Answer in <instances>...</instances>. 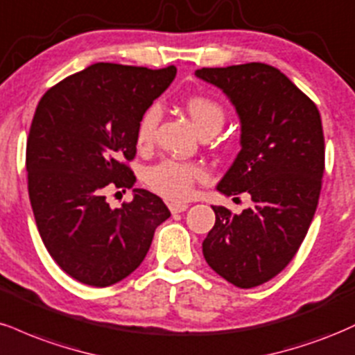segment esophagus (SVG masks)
I'll return each mask as SVG.
<instances>
[{
	"instance_id": "1",
	"label": "esophagus",
	"mask_w": 355,
	"mask_h": 355,
	"mask_svg": "<svg viewBox=\"0 0 355 355\" xmlns=\"http://www.w3.org/2000/svg\"><path fill=\"white\" fill-rule=\"evenodd\" d=\"M187 204L184 202H171L169 204V211L173 212V214H178V212H184L187 209Z\"/></svg>"
}]
</instances>
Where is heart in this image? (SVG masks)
<instances>
[{
    "label": "heart",
    "instance_id": "1",
    "mask_svg": "<svg viewBox=\"0 0 355 355\" xmlns=\"http://www.w3.org/2000/svg\"><path fill=\"white\" fill-rule=\"evenodd\" d=\"M186 110L193 118L199 131L207 128H220L224 123L223 106L206 96H193L186 101ZM161 119L159 104H153L141 116L136 129V146L149 149L156 137V129ZM207 178L206 169L196 162L179 159H162L144 171L143 181L153 193L162 196L169 201H184L194 191L196 182Z\"/></svg>",
    "mask_w": 355,
    "mask_h": 355
}]
</instances>
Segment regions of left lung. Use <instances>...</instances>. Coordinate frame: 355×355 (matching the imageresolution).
<instances>
[{"label":"left lung","mask_w":355,"mask_h":355,"mask_svg":"<svg viewBox=\"0 0 355 355\" xmlns=\"http://www.w3.org/2000/svg\"><path fill=\"white\" fill-rule=\"evenodd\" d=\"M241 121V151L218 184L248 193L251 207L212 206L216 224L202 243L212 270L241 289L264 284L293 261L319 202L324 132L318 106L286 74L264 62L202 68Z\"/></svg>","instance_id":"8db88e82"}]
</instances>
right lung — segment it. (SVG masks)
Here are the masks:
<instances>
[{
    "label": "right lung",
    "mask_w": 355,
    "mask_h": 355,
    "mask_svg": "<svg viewBox=\"0 0 355 355\" xmlns=\"http://www.w3.org/2000/svg\"><path fill=\"white\" fill-rule=\"evenodd\" d=\"M176 68L96 62L37 103L26 144L28 193L41 239L60 268L83 284L106 287L139 268L156 227L171 212L159 196L111 209L106 193L131 189L141 116L168 89Z\"/></svg>",
    "instance_id": "add662e5"
}]
</instances>
